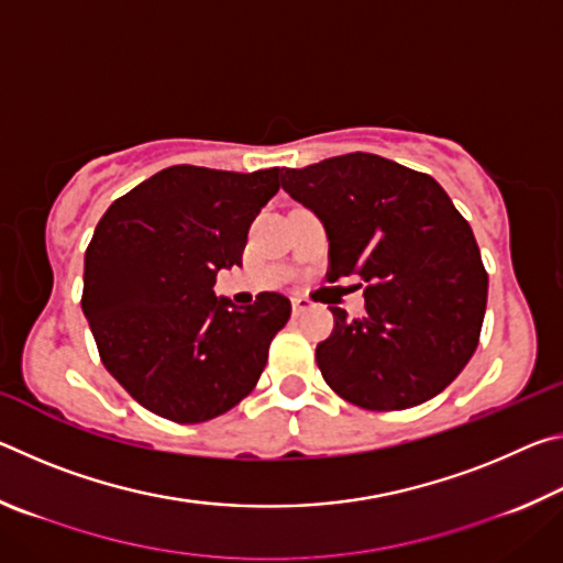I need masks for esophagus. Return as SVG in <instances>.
<instances>
[{
    "label": "esophagus",
    "instance_id": "obj_1",
    "mask_svg": "<svg viewBox=\"0 0 563 563\" xmlns=\"http://www.w3.org/2000/svg\"><path fill=\"white\" fill-rule=\"evenodd\" d=\"M312 308H316V305H312V300H308V298H292V312H295V316H302V312H308Z\"/></svg>",
    "mask_w": 563,
    "mask_h": 563
}]
</instances>
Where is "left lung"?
Wrapping results in <instances>:
<instances>
[{
  "label": "left lung",
  "mask_w": 563,
  "mask_h": 563,
  "mask_svg": "<svg viewBox=\"0 0 563 563\" xmlns=\"http://www.w3.org/2000/svg\"><path fill=\"white\" fill-rule=\"evenodd\" d=\"M280 186L330 241L328 280L357 275L365 316L332 305L316 360L347 402L393 412L422 405L472 360L489 275L470 223L432 176L375 154L285 168Z\"/></svg>",
  "instance_id": "left-lung-1"
}]
</instances>
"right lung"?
<instances>
[{"label": "right lung", "instance_id": "add662e5", "mask_svg": "<svg viewBox=\"0 0 563 563\" xmlns=\"http://www.w3.org/2000/svg\"><path fill=\"white\" fill-rule=\"evenodd\" d=\"M278 176L170 166L101 216L84 255L81 310L103 367L148 412L206 422L258 385L290 300L261 292L233 308L213 285L243 263L247 228Z\"/></svg>", "mask_w": 563, "mask_h": 563}]
</instances>
